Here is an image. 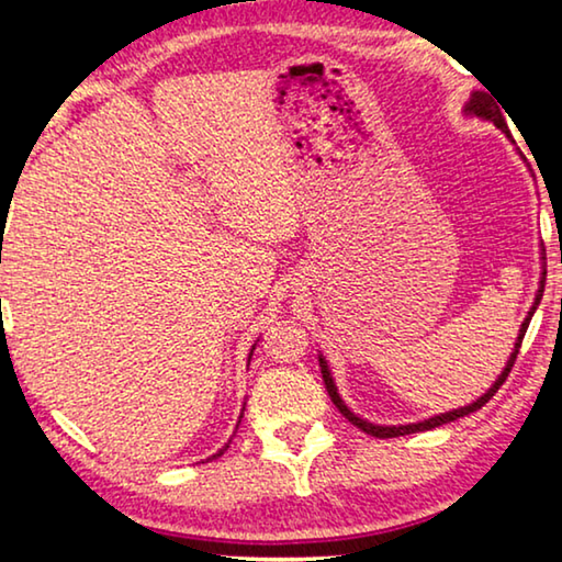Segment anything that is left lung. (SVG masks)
<instances>
[{
	"instance_id": "left-lung-1",
	"label": "left lung",
	"mask_w": 562,
	"mask_h": 562,
	"mask_svg": "<svg viewBox=\"0 0 562 562\" xmlns=\"http://www.w3.org/2000/svg\"><path fill=\"white\" fill-rule=\"evenodd\" d=\"M463 114H465L468 120H471V117H475V120H491V122H494V125H496L498 130H502V133L512 140L509 127H506L502 112H498L496 102L486 94V91H473L471 99H468ZM512 143H514V140H512ZM519 156H521V153H519ZM542 291H544V248H540V281H537L535 302H532V306H529L525 322H521V325H519V335H517V340H514V348H512V352H509V358H506V366L502 368V373L496 375V381L491 383V386H488L486 391H483V394H481L479 398H473L471 404L458 406V409H450V412H442V414H432V417H427V419L406 422V425H379V422H371V419L360 417V414L352 412L350 406L342 402L340 391H337V383H335V379H333V371H329V366H327V358L322 356V352H317V356H319V368H322V379H325L327 394H329V398H333V404L337 406V409H340V414H342L345 419L352 422V425H356L358 429H363L366 435L383 437V440H386V437H404V435H414V432H427V429H435V427H440V425H448V422H456V419H460V417H468V414L479 412L481 406L486 404L488 398L494 396L498 389H502V383L506 381V375H509V371H512L514 360H517L521 337H525V333H527L529 319H532V314L537 312V306H540V302H542Z\"/></svg>"
}]
</instances>
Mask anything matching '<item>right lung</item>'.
Instances as JSON below:
<instances>
[{
    "mask_svg": "<svg viewBox=\"0 0 562 562\" xmlns=\"http://www.w3.org/2000/svg\"><path fill=\"white\" fill-rule=\"evenodd\" d=\"M258 342V340H256ZM252 350H256V345H252V348H250V356H248V363H250V358H252ZM243 412H245V404H243ZM243 412H240V417H237V425H240V419H243ZM237 425H235V429H237ZM229 442H233V437H229V440L225 442V445H222V448L217 450V452H214V456H210V458H206V460H217V458H222V452H225L227 448H229Z\"/></svg>",
    "mask_w": 562,
    "mask_h": 562,
    "instance_id": "add662e5",
    "label": "right lung"
}]
</instances>
